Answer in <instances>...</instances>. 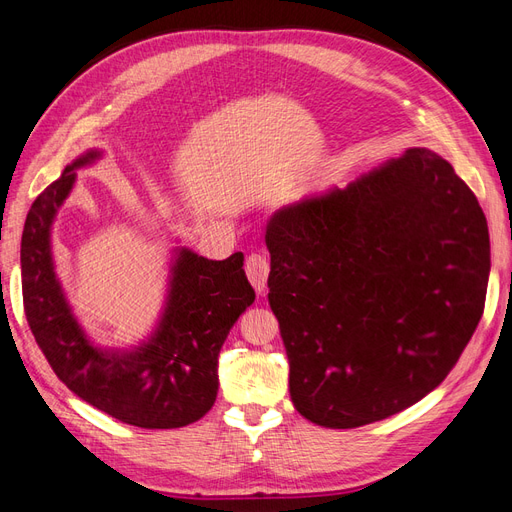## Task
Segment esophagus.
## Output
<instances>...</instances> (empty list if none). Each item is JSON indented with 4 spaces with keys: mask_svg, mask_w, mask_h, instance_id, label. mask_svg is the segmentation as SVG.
<instances>
[{
    "mask_svg": "<svg viewBox=\"0 0 512 512\" xmlns=\"http://www.w3.org/2000/svg\"><path fill=\"white\" fill-rule=\"evenodd\" d=\"M269 271H271V262L265 254H250L245 260V273L247 277H250L252 286L256 288V292H265L267 288V277H269Z\"/></svg>",
    "mask_w": 512,
    "mask_h": 512,
    "instance_id": "obj_1",
    "label": "esophagus"
}]
</instances>
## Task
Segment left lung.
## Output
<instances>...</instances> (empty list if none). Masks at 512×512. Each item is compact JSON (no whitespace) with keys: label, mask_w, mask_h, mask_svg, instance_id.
Instances as JSON below:
<instances>
[{"label":"left lung","mask_w":512,"mask_h":512,"mask_svg":"<svg viewBox=\"0 0 512 512\" xmlns=\"http://www.w3.org/2000/svg\"><path fill=\"white\" fill-rule=\"evenodd\" d=\"M265 239L290 397L316 425L352 429L414 406L483 316L485 213L429 149L275 211Z\"/></svg>","instance_id":"left-lung-1"}]
</instances>
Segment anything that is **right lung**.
<instances>
[{
    "instance_id": "add662e5",
    "label": "right lung",
    "mask_w": 512,
    "mask_h": 512,
    "mask_svg": "<svg viewBox=\"0 0 512 512\" xmlns=\"http://www.w3.org/2000/svg\"><path fill=\"white\" fill-rule=\"evenodd\" d=\"M100 158L89 151L68 164L27 213L21 239L25 316L57 378L87 404L143 429H175L203 418L218 397V356L237 318L256 299L243 254L207 260L181 250L158 331L132 352L89 344L57 282L51 224L70 194L76 168Z\"/></svg>"
}]
</instances>
